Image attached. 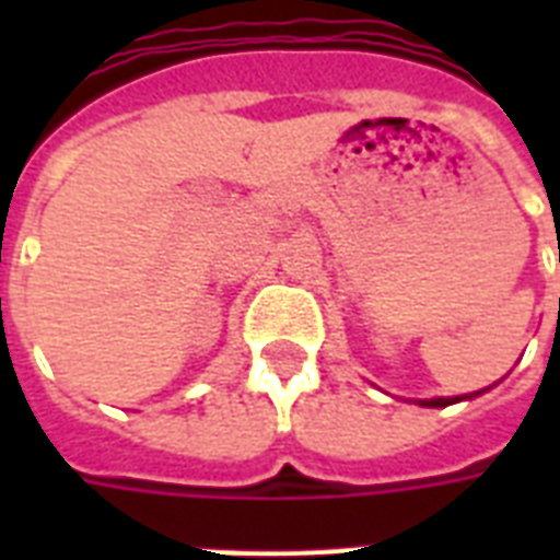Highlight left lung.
<instances>
[{
  "label": "left lung",
  "mask_w": 560,
  "mask_h": 560,
  "mask_svg": "<svg viewBox=\"0 0 560 560\" xmlns=\"http://www.w3.org/2000/svg\"><path fill=\"white\" fill-rule=\"evenodd\" d=\"M474 395H479V392H470V395H462V398H474ZM462 398H430L421 400V407H451V404H456Z\"/></svg>",
  "instance_id": "obj_1"
}]
</instances>
